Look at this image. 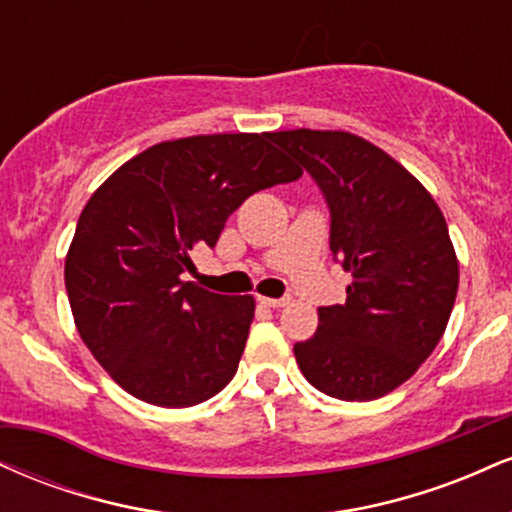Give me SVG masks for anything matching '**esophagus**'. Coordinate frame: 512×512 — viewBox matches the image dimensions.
I'll return each instance as SVG.
<instances>
[{
  "mask_svg": "<svg viewBox=\"0 0 512 512\" xmlns=\"http://www.w3.org/2000/svg\"><path fill=\"white\" fill-rule=\"evenodd\" d=\"M260 303L267 305V308H284V305L291 303L289 296H281V298H267V296H260Z\"/></svg>",
  "mask_w": 512,
  "mask_h": 512,
  "instance_id": "34e87169",
  "label": "esophagus"
}]
</instances>
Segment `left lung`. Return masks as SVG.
I'll return each instance as SVG.
<instances>
[{"instance_id":"left-lung-1","label":"left lung","mask_w":512,"mask_h":512,"mask_svg":"<svg viewBox=\"0 0 512 512\" xmlns=\"http://www.w3.org/2000/svg\"><path fill=\"white\" fill-rule=\"evenodd\" d=\"M272 142L320 187L332 257L354 276L346 303L317 308L315 337L293 346L301 373L346 402L383 397L431 356L450 320L460 267L448 223L424 185L366 139L291 129Z\"/></svg>"}]
</instances>
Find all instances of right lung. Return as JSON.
Segmentation results:
<instances>
[{"label":"right lung","mask_w":512,"mask_h":512,"mask_svg":"<svg viewBox=\"0 0 512 512\" xmlns=\"http://www.w3.org/2000/svg\"><path fill=\"white\" fill-rule=\"evenodd\" d=\"M272 134L163 142L117 168L81 211L64 262L76 330L122 390L192 407L233 380L255 315L252 296H221L182 274L214 248L255 192L303 170Z\"/></svg>","instance_id":"add662e5"}]
</instances>
